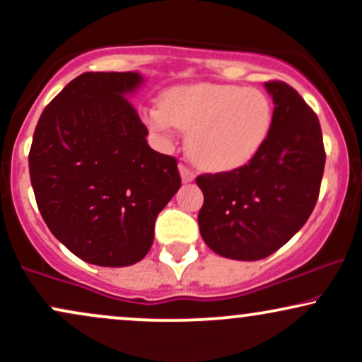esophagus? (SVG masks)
Here are the masks:
<instances>
[{"label":"esophagus","mask_w":362,"mask_h":362,"mask_svg":"<svg viewBox=\"0 0 362 362\" xmlns=\"http://www.w3.org/2000/svg\"><path fill=\"white\" fill-rule=\"evenodd\" d=\"M178 170H180V177H182V180H184V182H192L195 178V173L189 167H187V165L180 163V165H178Z\"/></svg>","instance_id":"obj_1"}]
</instances>
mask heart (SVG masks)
Here are the masks:
<instances>
[{
	"instance_id": "obj_1",
	"label": "heart",
	"mask_w": 362,
	"mask_h": 362,
	"mask_svg": "<svg viewBox=\"0 0 362 362\" xmlns=\"http://www.w3.org/2000/svg\"><path fill=\"white\" fill-rule=\"evenodd\" d=\"M144 122L165 136L175 126L189 131L187 146L195 163L228 172L250 163L267 143L274 105L265 91L252 86L197 83L165 91Z\"/></svg>"
}]
</instances>
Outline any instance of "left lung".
I'll return each mask as SVG.
<instances>
[{
    "instance_id": "8db88e82",
    "label": "left lung",
    "mask_w": 362,
    "mask_h": 362,
    "mask_svg": "<svg viewBox=\"0 0 362 362\" xmlns=\"http://www.w3.org/2000/svg\"><path fill=\"white\" fill-rule=\"evenodd\" d=\"M274 122L250 163L195 178L204 194L199 230L207 247L236 260L279 250L308 221L325 168L322 127L311 107L284 81H267Z\"/></svg>"
}]
</instances>
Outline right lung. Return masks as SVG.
<instances>
[{"mask_svg":"<svg viewBox=\"0 0 362 362\" xmlns=\"http://www.w3.org/2000/svg\"><path fill=\"white\" fill-rule=\"evenodd\" d=\"M138 73H83L37 122L28 170L45 224L81 260L139 262L156 216L180 189L177 158L149 148L148 129L124 95Z\"/></svg>","mask_w":362,"mask_h":362,"instance_id":"1","label":"right lung"}]
</instances>
